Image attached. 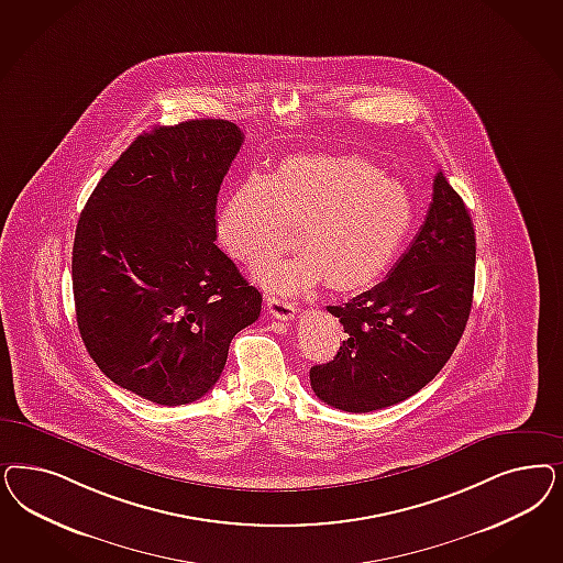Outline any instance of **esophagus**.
<instances>
[{
  "instance_id": "34e87169",
  "label": "esophagus",
  "mask_w": 563,
  "mask_h": 563,
  "mask_svg": "<svg viewBox=\"0 0 563 563\" xmlns=\"http://www.w3.org/2000/svg\"><path fill=\"white\" fill-rule=\"evenodd\" d=\"M267 310L272 312L275 319L279 321H291L294 314H296V307L290 300H284V298H277V296H267Z\"/></svg>"
}]
</instances>
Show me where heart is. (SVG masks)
<instances>
[{"instance_id":"heart-1","label":"heart","mask_w":563,"mask_h":563,"mask_svg":"<svg viewBox=\"0 0 563 563\" xmlns=\"http://www.w3.org/2000/svg\"><path fill=\"white\" fill-rule=\"evenodd\" d=\"M417 207L408 188L358 153L319 151L286 157L267 178L249 176L223 200L221 246L258 267L288 246L300 249L258 269L272 290L298 294L325 279L335 291L377 282L410 234Z\"/></svg>"}]
</instances>
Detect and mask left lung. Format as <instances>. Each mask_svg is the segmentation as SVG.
I'll list each match as a JSON object with an SVG mask.
<instances>
[{"label":"left lung","instance_id":"left-lung-1","mask_svg":"<svg viewBox=\"0 0 563 563\" xmlns=\"http://www.w3.org/2000/svg\"><path fill=\"white\" fill-rule=\"evenodd\" d=\"M474 261L468 209L437 172L424 223L389 275L342 307H327L345 340L333 361L310 368L317 398L345 412H373L435 379L471 317Z\"/></svg>","mask_w":563,"mask_h":563}]
</instances>
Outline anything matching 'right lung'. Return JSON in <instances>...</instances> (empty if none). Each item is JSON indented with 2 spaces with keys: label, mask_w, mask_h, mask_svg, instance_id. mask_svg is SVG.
Instances as JSON below:
<instances>
[{
  "label": "right lung",
  "mask_w": 563,
  "mask_h": 563,
  "mask_svg": "<svg viewBox=\"0 0 563 563\" xmlns=\"http://www.w3.org/2000/svg\"><path fill=\"white\" fill-rule=\"evenodd\" d=\"M228 120L136 136L95 186L73 249L80 338L111 382L180 406L202 398L261 291L216 244L219 188L242 146Z\"/></svg>",
  "instance_id": "obj_1"
}]
</instances>
